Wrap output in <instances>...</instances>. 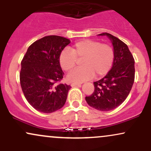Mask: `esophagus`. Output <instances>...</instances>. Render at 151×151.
Returning a JSON list of instances; mask_svg holds the SVG:
<instances>
[{
  "label": "esophagus",
  "mask_w": 151,
  "mask_h": 151,
  "mask_svg": "<svg viewBox=\"0 0 151 151\" xmlns=\"http://www.w3.org/2000/svg\"><path fill=\"white\" fill-rule=\"evenodd\" d=\"M82 84L81 82H77V81H74V82L72 83V86H77V85H80V84Z\"/></svg>",
  "instance_id": "34e87169"
}]
</instances>
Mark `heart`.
Wrapping results in <instances>:
<instances>
[{
	"instance_id": "obj_1",
	"label": "heart",
	"mask_w": 151,
	"mask_h": 151,
	"mask_svg": "<svg viewBox=\"0 0 151 151\" xmlns=\"http://www.w3.org/2000/svg\"><path fill=\"white\" fill-rule=\"evenodd\" d=\"M115 59V52L110 45L94 40L78 41L72 50L66 48L60 55V66L66 72H70L81 62V68L74 70L67 76L70 81H84L103 77L111 69Z\"/></svg>"
}]
</instances>
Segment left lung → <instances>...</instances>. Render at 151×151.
Here are the masks:
<instances>
[{"label": "left lung", "mask_w": 151, "mask_h": 151, "mask_svg": "<svg viewBox=\"0 0 151 151\" xmlns=\"http://www.w3.org/2000/svg\"><path fill=\"white\" fill-rule=\"evenodd\" d=\"M111 40L115 59L104 77L93 82L94 91L85 99L90 106L101 111L113 110L129 96L135 79L134 58L127 45L112 35L103 32Z\"/></svg>", "instance_id": "obj_1"}]
</instances>
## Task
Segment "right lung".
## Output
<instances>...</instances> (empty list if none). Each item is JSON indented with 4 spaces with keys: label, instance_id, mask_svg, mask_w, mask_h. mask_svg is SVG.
Instances as JSON below:
<instances>
[{
    "label": "right lung",
    "instance_id": "obj_1",
    "mask_svg": "<svg viewBox=\"0 0 151 151\" xmlns=\"http://www.w3.org/2000/svg\"><path fill=\"white\" fill-rule=\"evenodd\" d=\"M70 40L48 35L29 47L21 61L20 81L28 103L42 113H52L65 105L70 85L60 83L64 72L60 55Z\"/></svg>",
    "mask_w": 151,
    "mask_h": 151
}]
</instances>
